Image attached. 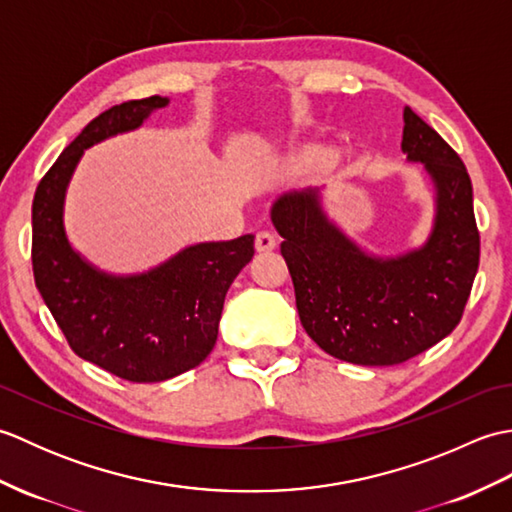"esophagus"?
<instances>
[{
    "label": "esophagus",
    "mask_w": 512,
    "mask_h": 512,
    "mask_svg": "<svg viewBox=\"0 0 512 512\" xmlns=\"http://www.w3.org/2000/svg\"><path fill=\"white\" fill-rule=\"evenodd\" d=\"M275 246H277V239H275L273 233L259 231V233L255 235V248H257V253H270V250H275Z\"/></svg>",
    "instance_id": "esophagus-1"
}]
</instances>
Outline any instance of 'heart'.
<instances>
[{"instance_id": "b5f03b06", "label": "heart", "mask_w": 512, "mask_h": 512, "mask_svg": "<svg viewBox=\"0 0 512 512\" xmlns=\"http://www.w3.org/2000/svg\"><path fill=\"white\" fill-rule=\"evenodd\" d=\"M325 158H328V154H325V149L321 147H301L290 154L288 167L295 173H308V171L319 169L325 162Z\"/></svg>"}]
</instances>
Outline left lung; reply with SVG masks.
I'll return each mask as SVG.
<instances>
[{"mask_svg":"<svg viewBox=\"0 0 512 512\" xmlns=\"http://www.w3.org/2000/svg\"><path fill=\"white\" fill-rule=\"evenodd\" d=\"M402 151L436 187L427 244L407 255H367L328 220L317 189L273 204L301 325L323 352L354 365H398L429 350L460 323L480 266L473 184L436 129L405 107Z\"/></svg>","mask_w":512,"mask_h":512,"instance_id":"obj_1","label":"left lung"}]
</instances>
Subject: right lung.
<instances>
[{
	"label": "right lung",
	"mask_w": 512,
	"mask_h": 512,
	"mask_svg": "<svg viewBox=\"0 0 512 512\" xmlns=\"http://www.w3.org/2000/svg\"><path fill=\"white\" fill-rule=\"evenodd\" d=\"M169 99L127 101L96 116L63 149L32 200V273L76 356L129 383H160L198 367L217 341L224 297L255 255V237L184 248L143 275L101 273L63 228L65 189L83 149L143 125Z\"/></svg>",
	"instance_id": "right-lung-1"
}]
</instances>
